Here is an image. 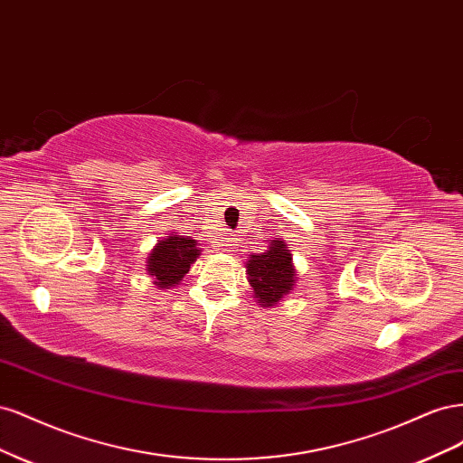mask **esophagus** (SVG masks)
I'll return each instance as SVG.
<instances>
[{
  "mask_svg": "<svg viewBox=\"0 0 463 463\" xmlns=\"http://www.w3.org/2000/svg\"><path fill=\"white\" fill-rule=\"evenodd\" d=\"M233 237H222V240L218 241V247L222 249V250H232L233 249Z\"/></svg>",
  "mask_w": 463,
  "mask_h": 463,
  "instance_id": "esophagus-1",
  "label": "esophagus"
}]
</instances>
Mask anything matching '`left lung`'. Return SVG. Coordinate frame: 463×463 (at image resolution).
<instances>
[{
  "instance_id": "8db88e82",
  "label": "left lung",
  "mask_w": 463,
  "mask_h": 463,
  "mask_svg": "<svg viewBox=\"0 0 463 463\" xmlns=\"http://www.w3.org/2000/svg\"><path fill=\"white\" fill-rule=\"evenodd\" d=\"M249 282L255 289L259 303L270 307L282 299L296 284V272L291 266V255L284 241H274L272 247L260 255H250L247 262Z\"/></svg>"
}]
</instances>
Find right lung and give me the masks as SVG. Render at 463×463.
<instances>
[{
	"label": "right lung",
	"instance_id": "obj_1",
	"mask_svg": "<svg viewBox=\"0 0 463 463\" xmlns=\"http://www.w3.org/2000/svg\"><path fill=\"white\" fill-rule=\"evenodd\" d=\"M197 241L185 235H167L160 241L148 259V272L156 278V286H175L184 278L191 264L197 260Z\"/></svg>",
	"mask_w": 463,
	"mask_h": 463
}]
</instances>
